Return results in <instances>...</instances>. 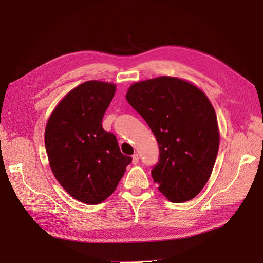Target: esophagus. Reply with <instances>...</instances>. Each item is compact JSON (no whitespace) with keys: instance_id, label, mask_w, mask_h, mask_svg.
I'll list each match as a JSON object with an SVG mask.
<instances>
[{"instance_id":"1","label":"esophagus","mask_w":263,"mask_h":263,"mask_svg":"<svg viewBox=\"0 0 263 263\" xmlns=\"http://www.w3.org/2000/svg\"><path fill=\"white\" fill-rule=\"evenodd\" d=\"M139 160H140V157H139V155H137V154H134V155L132 156V163H133L134 165L139 163Z\"/></svg>"}]
</instances>
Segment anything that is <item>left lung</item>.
<instances>
[{
	"label": "left lung",
	"instance_id": "left-lung-1",
	"mask_svg": "<svg viewBox=\"0 0 263 263\" xmlns=\"http://www.w3.org/2000/svg\"><path fill=\"white\" fill-rule=\"evenodd\" d=\"M126 98L158 141L160 161L151 171L158 190L175 203L197 196L212 174L219 147L208 97L190 81L163 76L133 83Z\"/></svg>",
	"mask_w": 263,
	"mask_h": 263
}]
</instances>
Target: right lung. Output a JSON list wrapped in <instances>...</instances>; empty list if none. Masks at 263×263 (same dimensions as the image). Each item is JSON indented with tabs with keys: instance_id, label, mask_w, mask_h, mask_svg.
Segmentation results:
<instances>
[{
	"instance_id": "obj_1",
	"label": "right lung",
	"mask_w": 263,
	"mask_h": 263,
	"mask_svg": "<svg viewBox=\"0 0 263 263\" xmlns=\"http://www.w3.org/2000/svg\"><path fill=\"white\" fill-rule=\"evenodd\" d=\"M115 91L110 82L82 83L64 96L47 121L51 171L69 195L87 204L112 195L132 161L121 154L115 135L102 128Z\"/></svg>"
}]
</instances>
